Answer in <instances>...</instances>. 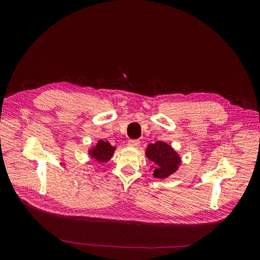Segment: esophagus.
Wrapping results in <instances>:
<instances>
[{"label":"esophagus","mask_w":260,"mask_h":260,"mask_svg":"<svg viewBox=\"0 0 260 260\" xmlns=\"http://www.w3.org/2000/svg\"><path fill=\"white\" fill-rule=\"evenodd\" d=\"M140 141L139 140H129L128 141V145L131 147H139L140 146Z\"/></svg>","instance_id":"1"}]
</instances>
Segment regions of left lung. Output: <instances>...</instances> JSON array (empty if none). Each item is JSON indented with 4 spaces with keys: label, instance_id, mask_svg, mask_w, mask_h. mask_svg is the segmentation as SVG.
<instances>
[{
    "label": "left lung",
    "instance_id": "obj_1",
    "mask_svg": "<svg viewBox=\"0 0 260 260\" xmlns=\"http://www.w3.org/2000/svg\"><path fill=\"white\" fill-rule=\"evenodd\" d=\"M145 155L153 162V176L158 179H166L175 174L182 161L175 148L161 141L148 144Z\"/></svg>",
    "mask_w": 260,
    "mask_h": 260
}]
</instances>
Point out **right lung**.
Wrapping results in <instances>:
<instances>
[{
    "label": "right lung",
    "instance_id": "1",
    "mask_svg": "<svg viewBox=\"0 0 260 260\" xmlns=\"http://www.w3.org/2000/svg\"><path fill=\"white\" fill-rule=\"evenodd\" d=\"M115 149L116 146L109 144L108 141L100 140L95 145L89 148L88 154L92 159L96 160L98 162H107L113 157Z\"/></svg>",
    "mask_w": 260,
    "mask_h": 260
}]
</instances>
